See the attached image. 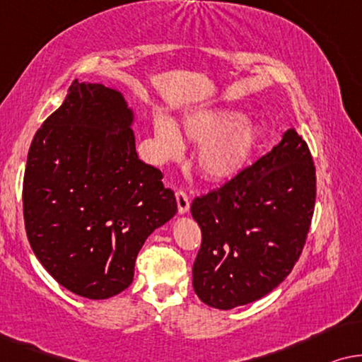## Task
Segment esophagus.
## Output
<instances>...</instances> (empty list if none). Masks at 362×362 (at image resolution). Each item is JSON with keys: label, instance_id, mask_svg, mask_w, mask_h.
Here are the masks:
<instances>
[{"label": "esophagus", "instance_id": "1", "mask_svg": "<svg viewBox=\"0 0 362 362\" xmlns=\"http://www.w3.org/2000/svg\"><path fill=\"white\" fill-rule=\"evenodd\" d=\"M175 200H177V208H179L180 215H185V213L190 210V200H188V195L185 192L179 190L175 193Z\"/></svg>", "mask_w": 362, "mask_h": 362}]
</instances>
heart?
I'll use <instances>...</instances> for the list:
<instances>
[{
    "label": "heart",
    "mask_w": 362,
    "mask_h": 362,
    "mask_svg": "<svg viewBox=\"0 0 362 362\" xmlns=\"http://www.w3.org/2000/svg\"><path fill=\"white\" fill-rule=\"evenodd\" d=\"M154 132L165 157H174L182 151L180 132L169 118L157 116ZM182 134L198 146L193 165L202 179L228 182L249 165L262 139L264 126L246 119V113L238 108L210 106L183 116Z\"/></svg>",
    "instance_id": "1"
}]
</instances>
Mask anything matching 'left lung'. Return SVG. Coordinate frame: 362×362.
I'll return each instance as SVG.
<instances>
[{
  "mask_svg": "<svg viewBox=\"0 0 362 362\" xmlns=\"http://www.w3.org/2000/svg\"><path fill=\"white\" fill-rule=\"evenodd\" d=\"M317 180L310 149L295 129L221 188L198 197L202 230L193 288L208 307L231 310L271 293L302 252Z\"/></svg>",
  "mask_w": 362,
  "mask_h": 362,
  "instance_id": "obj_1",
  "label": "left lung"
}]
</instances>
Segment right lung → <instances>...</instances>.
I'll list each match as a JSON object with an SVG mask.
<instances>
[{"label":"right lung","mask_w":362,"mask_h":362,"mask_svg":"<svg viewBox=\"0 0 362 362\" xmlns=\"http://www.w3.org/2000/svg\"><path fill=\"white\" fill-rule=\"evenodd\" d=\"M134 123L118 88L75 80L28 154L30 247L62 287L90 300L128 288L142 244L177 213L160 170L137 157Z\"/></svg>","instance_id":"add662e5"}]
</instances>
